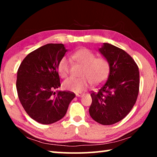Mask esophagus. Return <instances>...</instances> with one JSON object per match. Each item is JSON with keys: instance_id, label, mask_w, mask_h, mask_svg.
I'll use <instances>...</instances> for the list:
<instances>
[{"instance_id": "34e87169", "label": "esophagus", "mask_w": 157, "mask_h": 157, "mask_svg": "<svg viewBox=\"0 0 157 157\" xmlns=\"http://www.w3.org/2000/svg\"><path fill=\"white\" fill-rule=\"evenodd\" d=\"M84 95V94H82V93H78V94H76V96L77 97H82Z\"/></svg>"}]
</instances>
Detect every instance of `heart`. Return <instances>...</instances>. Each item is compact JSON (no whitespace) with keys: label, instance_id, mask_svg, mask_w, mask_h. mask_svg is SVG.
I'll use <instances>...</instances> for the list:
<instances>
[{"label":"heart","instance_id":"obj_1","mask_svg":"<svg viewBox=\"0 0 157 157\" xmlns=\"http://www.w3.org/2000/svg\"><path fill=\"white\" fill-rule=\"evenodd\" d=\"M73 59L84 66L80 78H69L63 82V89L66 91L81 93L89 87L92 83L99 85L106 80L109 73L110 65L104 57H96L91 50L82 48L73 54ZM71 62L68 58L62 57L57 64V71L60 77L65 78L70 71Z\"/></svg>","mask_w":157,"mask_h":157}]
</instances>
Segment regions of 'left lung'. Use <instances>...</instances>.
Returning a JSON list of instances; mask_svg holds the SVG:
<instances>
[{"instance_id":"left-lung-1","label":"left lung","mask_w":157,"mask_h":157,"mask_svg":"<svg viewBox=\"0 0 157 157\" xmlns=\"http://www.w3.org/2000/svg\"><path fill=\"white\" fill-rule=\"evenodd\" d=\"M99 51L109 62L110 71L98 91L91 92L89 113L97 123L109 125L125 118L136 103L139 71L133 58L118 47L104 43Z\"/></svg>"}]
</instances>
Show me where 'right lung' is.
<instances>
[{
	"label": "right lung",
	"mask_w": 157,
	"mask_h": 157,
	"mask_svg": "<svg viewBox=\"0 0 157 157\" xmlns=\"http://www.w3.org/2000/svg\"><path fill=\"white\" fill-rule=\"evenodd\" d=\"M67 50L62 44H48L31 52L17 72V90L23 109L33 120L49 124L62 119L75 94L53 90L61 86L57 64Z\"/></svg>",
	"instance_id": "right-lung-1"
}]
</instances>
